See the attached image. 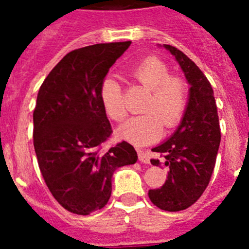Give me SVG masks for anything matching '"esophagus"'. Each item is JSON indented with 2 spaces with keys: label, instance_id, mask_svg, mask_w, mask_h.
<instances>
[{
  "label": "esophagus",
  "instance_id": "1",
  "mask_svg": "<svg viewBox=\"0 0 249 249\" xmlns=\"http://www.w3.org/2000/svg\"><path fill=\"white\" fill-rule=\"evenodd\" d=\"M138 158H140V160H141V162H142V163H146V164L149 163L148 155H147L146 152L138 151Z\"/></svg>",
  "mask_w": 249,
  "mask_h": 249
}]
</instances>
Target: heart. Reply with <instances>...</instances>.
Returning a JSON list of instances; mask_svg holds the SVG:
<instances>
[{"instance_id":"obj_1","label":"heart","mask_w":249,"mask_h":249,"mask_svg":"<svg viewBox=\"0 0 249 249\" xmlns=\"http://www.w3.org/2000/svg\"><path fill=\"white\" fill-rule=\"evenodd\" d=\"M132 77L151 91L144 106L147 113L129 118L121 127V135L136 144H147L157 140L166 128L179 123L186 108V86L178 77L169 76L164 62L156 57L141 61L132 68ZM101 100L111 118L121 121L126 117L127 105L122 89L114 78H106L101 86Z\"/></svg>"}]
</instances>
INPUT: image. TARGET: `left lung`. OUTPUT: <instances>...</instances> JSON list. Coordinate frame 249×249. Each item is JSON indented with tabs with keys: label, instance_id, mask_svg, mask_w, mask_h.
<instances>
[{
	"label": "left lung",
	"instance_id": "8db88e82",
	"mask_svg": "<svg viewBox=\"0 0 249 249\" xmlns=\"http://www.w3.org/2000/svg\"><path fill=\"white\" fill-rule=\"evenodd\" d=\"M171 52L190 85L183 117L173 135L152 148L162 155V162L152 158L153 166L168 167L164 184L149 190L148 197L158 208L168 212L186 210L202 196L210 183L221 143L214 93L203 72L182 51L163 45Z\"/></svg>",
	"mask_w": 249,
	"mask_h": 249
}]
</instances>
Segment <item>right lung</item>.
Listing matches in <instances>:
<instances>
[{
    "label": "right lung",
    "instance_id": "add662e5",
    "mask_svg": "<svg viewBox=\"0 0 249 249\" xmlns=\"http://www.w3.org/2000/svg\"><path fill=\"white\" fill-rule=\"evenodd\" d=\"M129 45L98 43L72 51L54 66L37 94L34 146L39 171L56 201L76 214L103 208L111 197L114 171L137 162V152L124 141L100 152L112 133L101 86Z\"/></svg>",
    "mask_w": 249,
    "mask_h": 249
}]
</instances>
